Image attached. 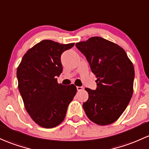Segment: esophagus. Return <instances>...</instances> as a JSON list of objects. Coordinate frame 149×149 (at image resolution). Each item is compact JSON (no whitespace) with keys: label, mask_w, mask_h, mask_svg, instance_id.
Returning a JSON list of instances; mask_svg holds the SVG:
<instances>
[{"label":"esophagus","mask_w":149,"mask_h":149,"mask_svg":"<svg viewBox=\"0 0 149 149\" xmlns=\"http://www.w3.org/2000/svg\"><path fill=\"white\" fill-rule=\"evenodd\" d=\"M76 88H77V90L78 91H82V90L83 89V87H82V86H77V87H76Z\"/></svg>","instance_id":"esophagus-1"}]
</instances>
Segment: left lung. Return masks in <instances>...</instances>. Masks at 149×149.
<instances>
[{"label":"left lung","mask_w":149,"mask_h":149,"mask_svg":"<svg viewBox=\"0 0 149 149\" xmlns=\"http://www.w3.org/2000/svg\"><path fill=\"white\" fill-rule=\"evenodd\" d=\"M76 47L97 78L96 90L86 88L88 100L83 104L84 111L94 123L110 125L122 115L132 97L133 63L122 47L102 37H91Z\"/></svg>","instance_id":"8db88e82"}]
</instances>
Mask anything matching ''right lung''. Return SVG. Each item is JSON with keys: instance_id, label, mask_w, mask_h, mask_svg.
Returning <instances> with one entry per match:
<instances>
[{"instance_id": "1", "label": "right lung", "mask_w": 149, "mask_h": 149, "mask_svg": "<svg viewBox=\"0 0 149 149\" xmlns=\"http://www.w3.org/2000/svg\"><path fill=\"white\" fill-rule=\"evenodd\" d=\"M73 46L42 40L26 52L17 67L24 107L34 122L44 128H53L63 122L77 91L73 84H58L56 78L63 71L61 54Z\"/></svg>"}]
</instances>
